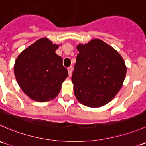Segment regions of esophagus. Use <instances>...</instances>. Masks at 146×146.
<instances>
[{
  "label": "esophagus",
  "mask_w": 146,
  "mask_h": 146,
  "mask_svg": "<svg viewBox=\"0 0 146 146\" xmlns=\"http://www.w3.org/2000/svg\"><path fill=\"white\" fill-rule=\"evenodd\" d=\"M68 74H69V76H71L72 75V73H73V67L72 66H70V67L68 68Z\"/></svg>",
  "instance_id": "esophagus-1"
}]
</instances>
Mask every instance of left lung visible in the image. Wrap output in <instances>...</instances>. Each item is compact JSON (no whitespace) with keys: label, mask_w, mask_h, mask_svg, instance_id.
Returning <instances> with one entry per match:
<instances>
[{"label":"left lung","mask_w":146,"mask_h":146,"mask_svg":"<svg viewBox=\"0 0 146 146\" xmlns=\"http://www.w3.org/2000/svg\"><path fill=\"white\" fill-rule=\"evenodd\" d=\"M71 80L74 94L83 105L99 107L110 102L124 81L126 67L114 48L100 39L78 44Z\"/></svg>","instance_id":"left-lung-1"}]
</instances>
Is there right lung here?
I'll return each instance as SVG.
<instances>
[{
  "label": "right lung",
  "instance_id": "right-lung-1",
  "mask_svg": "<svg viewBox=\"0 0 146 146\" xmlns=\"http://www.w3.org/2000/svg\"><path fill=\"white\" fill-rule=\"evenodd\" d=\"M58 48L47 38H42L16 59L15 78L22 90L32 100L46 102L55 98L68 76L62 58L55 53Z\"/></svg>",
  "mask_w": 146,
  "mask_h": 146
}]
</instances>
